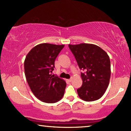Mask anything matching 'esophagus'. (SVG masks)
I'll use <instances>...</instances> for the list:
<instances>
[{"label": "esophagus", "mask_w": 131, "mask_h": 131, "mask_svg": "<svg viewBox=\"0 0 131 131\" xmlns=\"http://www.w3.org/2000/svg\"><path fill=\"white\" fill-rule=\"evenodd\" d=\"M72 80H73V78H70V79H69V80H68V81H69V82H71V81H72Z\"/></svg>", "instance_id": "34e87169"}]
</instances>
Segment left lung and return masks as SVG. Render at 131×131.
Returning <instances> with one entry per match:
<instances>
[{
	"label": "left lung",
	"instance_id": "left-lung-1",
	"mask_svg": "<svg viewBox=\"0 0 131 131\" xmlns=\"http://www.w3.org/2000/svg\"><path fill=\"white\" fill-rule=\"evenodd\" d=\"M81 73L82 86L77 89L78 95L85 101H94L104 94L110 82L111 68L108 54L94 44L69 45Z\"/></svg>",
	"mask_w": 131,
	"mask_h": 131
}]
</instances>
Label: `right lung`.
Here are the masks:
<instances>
[{
	"instance_id": "obj_1",
	"label": "right lung",
	"mask_w": 131,
	"mask_h": 131,
	"mask_svg": "<svg viewBox=\"0 0 131 131\" xmlns=\"http://www.w3.org/2000/svg\"><path fill=\"white\" fill-rule=\"evenodd\" d=\"M64 47V45L39 44L25 59V76L28 86L36 97L44 103H57L64 94L65 80L52 74L55 59Z\"/></svg>"
}]
</instances>
